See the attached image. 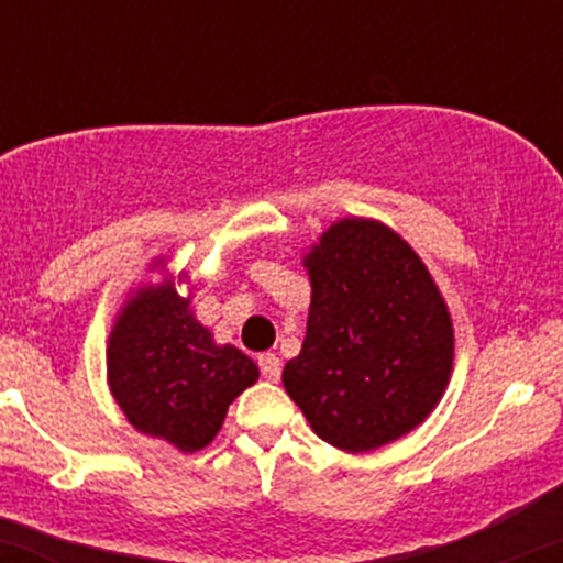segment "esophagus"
Here are the masks:
<instances>
[{"instance_id":"34e87169","label":"esophagus","mask_w":563,"mask_h":563,"mask_svg":"<svg viewBox=\"0 0 563 563\" xmlns=\"http://www.w3.org/2000/svg\"><path fill=\"white\" fill-rule=\"evenodd\" d=\"M258 368H262V376L267 382L280 379V357L272 355V352H264V355H258Z\"/></svg>"}]
</instances>
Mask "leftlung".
Listing matches in <instances>:
<instances>
[{
  "mask_svg": "<svg viewBox=\"0 0 563 563\" xmlns=\"http://www.w3.org/2000/svg\"><path fill=\"white\" fill-rule=\"evenodd\" d=\"M312 301L283 387L314 435L374 452L430 417L449 385L454 329L417 251L374 219H339L305 256Z\"/></svg>",
  "mask_w": 563,
  "mask_h": 563,
  "instance_id": "left-lung-1",
  "label": "left lung"
}]
</instances>
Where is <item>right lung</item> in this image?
Segmentation results:
<instances>
[{"label":"right lung","instance_id":"obj_1","mask_svg":"<svg viewBox=\"0 0 563 563\" xmlns=\"http://www.w3.org/2000/svg\"><path fill=\"white\" fill-rule=\"evenodd\" d=\"M189 305L170 277L139 288L117 314L107 347L109 390L128 422L187 454L213 441L232 400L258 379L256 363L232 344H216Z\"/></svg>","mask_w":563,"mask_h":563}]
</instances>
